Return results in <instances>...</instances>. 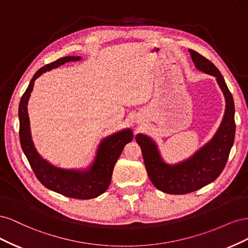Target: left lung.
<instances>
[{
	"label": "left lung",
	"mask_w": 248,
	"mask_h": 248,
	"mask_svg": "<svg viewBox=\"0 0 248 248\" xmlns=\"http://www.w3.org/2000/svg\"><path fill=\"white\" fill-rule=\"evenodd\" d=\"M196 68L215 78L226 100L223 118L214 136L188 158L176 163L163 159L157 142L144 133L136 140L141 149L148 176L157 189L170 194L196 191L213 182L223 170L235 140V104L223 77L215 65L189 49Z\"/></svg>",
	"instance_id": "8db88e82"
}]
</instances>
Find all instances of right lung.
<instances>
[{
  "mask_svg": "<svg viewBox=\"0 0 248 248\" xmlns=\"http://www.w3.org/2000/svg\"><path fill=\"white\" fill-rule=\"evenodd\" d=\"M79 60H81V57H63L43 66L34 74L19 102V140L21 149L27 156L30 166L37 179L46 188L68 198L88 200L99 197L108 188L115 164L125 145L133 139L132 130L125 128L103 138L96 149L93 160L86 168L63 169L44 159L37 151L32 140L28 114V102L33 91L35 80L46 71L58 68L65 63Z\"/></svg>",
  "mask_w": 248,
  "mask_h": 248,
  "instance_id": "right-lung-1",
  "label": "right lung"
}]
</instances>
